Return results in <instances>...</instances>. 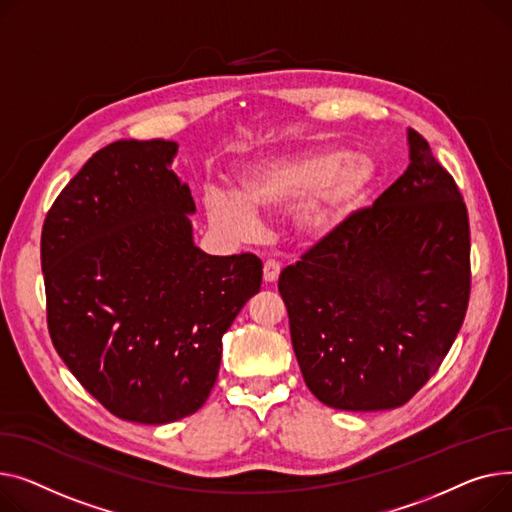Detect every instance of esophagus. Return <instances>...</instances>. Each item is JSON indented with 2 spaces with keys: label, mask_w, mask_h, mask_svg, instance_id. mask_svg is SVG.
<instances>
[{
  "label": "esophagus",
  "mask_w": 512,
  "mask_h": 512,
  "mask_svg": "<svg viewBox=\"0 0 512 512\" xmlns=\"http://www.w3.org/2000/svg\"><path fill=\"white\" fill-rule=\"evenodd\" d=\"M279 273H281V264L277 260H266L264 262V281L266 283H275L279 279Z\"/></svg>",
  "instance_id": "esophagus-1"
}]
</instances>
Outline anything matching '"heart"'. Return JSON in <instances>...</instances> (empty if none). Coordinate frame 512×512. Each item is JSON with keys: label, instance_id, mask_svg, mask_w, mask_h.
I'll use <instances>...</instances> for the list:
<instances>
[{"label": "heart", "instance_id": "obj_1", "mask_svg": "<svg viewBox=\"0 0 512 512\" xmlns=\"http://www.w3.org/2000/svg\"><path fill=\"white\" fill-rule=\"evenodd\" d=\"M376 179V165L368 155L345 148H318L310 153L266 159L239 177L237 194L210 192L208 219L231 237L250 235L254 210L297 208L295 225L306 237L333 233L364 202Z\"/></svg>", "mask_w": 512, "mask_h": 512}]
</instances>
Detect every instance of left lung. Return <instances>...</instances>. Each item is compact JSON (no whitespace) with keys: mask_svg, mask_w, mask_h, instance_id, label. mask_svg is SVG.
<instances>
[{"mask_svg":"<svg viewBox=\"0 0 512 512\" xmlns=\"http://www.w3.org/2000/svg\"><path fill=\"white\" fill-rule=\"evenodd\" d=\"M407 138L411 163L397 182L279 277L299 370L335 409L405 405L465 320L467 206L426 138Z\"/></svg>","mask_w":512,"mask_h":512,"instance_id":"obj_1","label":"left lung"}]
</instances>
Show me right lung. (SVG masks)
Masks as SVG:
<instances>
[{
    "instance_id": "right-lung-1",
    "label": "right lung",
    "mask_w": 512,
    "mask_h": 512,
    "mask_svg": "<svg viewBox=\"0 0 512 512\" xmlns=\"http://www.w3.org/2000/svg\"><path fill=\"white\" fill-rule=\"evenodd\" d=\"M171 140L97 150L49 208L41 233L55 351L107 411L136 424L196 413L213 390L221 339L260 291L254 254L194 246L196 206Z\"/></svg>"
}]
</instances>
